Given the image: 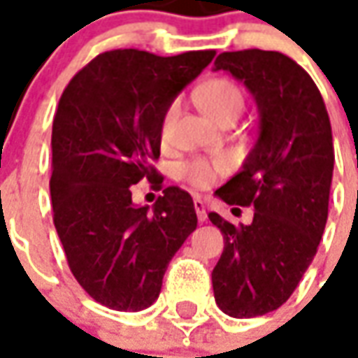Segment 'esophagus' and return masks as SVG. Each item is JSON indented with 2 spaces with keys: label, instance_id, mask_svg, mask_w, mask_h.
Listing matches in <instances>:
<instances>
[{
  "label": "esophagus",
  "instance_id": "obj_1",
  "mask_svg": "<svg viewBox=\"0 0 358 358\" xmlns=\"http://www.w3.org/2000/svg\"><path fill=\"white\" fill-rule=\"evenodd\" d=\"M194 210H196V215H199V222H206V206H204V202L202 199H194Z\"/></svg>",
  "mask_w": 358,
  "mask_h": 358
}]
</instances>
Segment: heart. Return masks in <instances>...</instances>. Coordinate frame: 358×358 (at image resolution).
I'll return each mask as SVG.
<instances>
[{
  "label": "heart",
  "instance_id": "1",
  "mask_svg": "<svg viewBox=\"0 0 358 358\" xmlns=\"http://www.w3.org/2000/svg\"><path fill=\"white\" fill-rule=\"evenodd\" d=\"M199 103L204 110L208 117L214 119L215 123H224L229 119H237L245 110V94L239 88L237 83H233L231 78H212L206 85L199 88ZM179 113V102L173 100L167 103V108L162 113L159 119V138L162 143H167L171 136L175 119ZM227 169V162H208L204 158H194L185 162L179 166V177L185 183H189L194 189H208L214 183L217 173H222Z\"/></svg>",
  "mask_w": 358,
  "mask_h": 358
}]
</instances>
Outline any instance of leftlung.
Instances as JSON below:
<instances>
[{"mask_svg": "<svg viewBox=\"0 0 358 358\" xmlns=\"http://www.w3.org/2000/svg\"><path fill=\"white\" fill-rule=\"evenodd\" d=\"M214 69L245 83L260 113L243 169L215 191L229 206L255 208L252 224L208 214L224 235L212 272L215 303L233 318H252L287 301L318 250L334 173L331 125L318 86L283 53L224 52Z\"/></svg>", "mask_w": 358, "mask_h": 358, "instance_id": "obj_1", "label": "left lung"}]
</instances>
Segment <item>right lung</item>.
Instances as JSON below:
<instances>
[{
	"label": "right lung",
	"mask_w": 358,
	"mask_h": 358,
	"mask_svg": "<svg viewBox=\"0 0 358 358\" xmlns=\"http://www.w3.org/2000/svg\"><path fill=\"white\" fill-rule=\"evenodd\" d=\"M214 50L162 57L141 50L96 55L71 78L52 129L53 224L75 280L96 303L143 310L169 260L196 229L191 194L167 187L134 206L133 185L162 189L159 119L214 59Z\"/></svg>",
	"instance_id": "add662e5"
}]
</instances>
